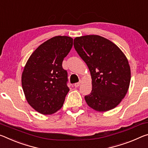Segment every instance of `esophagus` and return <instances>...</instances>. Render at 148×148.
<instances>
[{
	"instance_id": "obj_1",
	"label": "esophagus",
	"mask_w": 148,
	"mask_h": 148,
	"mask_svg": "<svg viewBox=\"0 0 148 148\" xmlns=\"http://www.w3.org/2000/svg\"><path fill=\"white\" fill-rule=\"evenodd\" d=\"M81 82H79V83H76L74 84V86L75 87H79L80 86V84H81Z\"/></svg>"
}]
</instances>
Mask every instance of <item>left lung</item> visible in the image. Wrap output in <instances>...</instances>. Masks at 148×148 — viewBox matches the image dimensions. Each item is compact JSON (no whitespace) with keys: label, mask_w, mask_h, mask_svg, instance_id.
Wrapping results in <instances>:
<instances>
[{"label":"left lung","mask_w":148,"mask_h":148,"mask_svg":"<svg viewBox=\"0 0 148 148\" xmlns=\"http://www.w3.org/2000/svg\"><path fill=\"white\" fill-rule=\"evenodd\" d=\"M73 45L90 72L92 91L84 96L86 103L100 112L115 108L125 98L130 85V68L124 53L99 35L76 37Z\"/></svg>","instance_id":"1"}]
</instances>
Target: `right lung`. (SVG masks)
<instances>
[{"label":"right lung","instance_id":"add662e5","mask_svg":"<svg viewBox=\"0 0 148 148\" xmlns=\"http://www.w3.org/2000/svg\"><path fill=\"white\" fill-rule=\"evenodd\" d=\"M73 40L67 36L50 38L33 52L24 67L21 84L25 98L41 114L51 115L64 105L69 88L62 62L71 49Z\"/></svg>","mask_w":148,"mask_h":148}]
</instances>
